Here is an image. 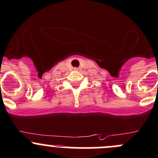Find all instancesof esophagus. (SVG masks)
Segmentation results:
<instances>
[{
	"label": "esophagus",
	"mask_w": 158,
	"mask_h": 158,
	"mask_svg": "<svg viewBox=\"0 0 158 158\" xmlns=\"http://www.w3.org/2000/svg\"><path fill=\"white\" fill-rule=\"evenodd\" d=\"M74 70L75 71H79V68H75Z\"/></svg>",
	"instance_id": "34e87169"
}]
</instances>
